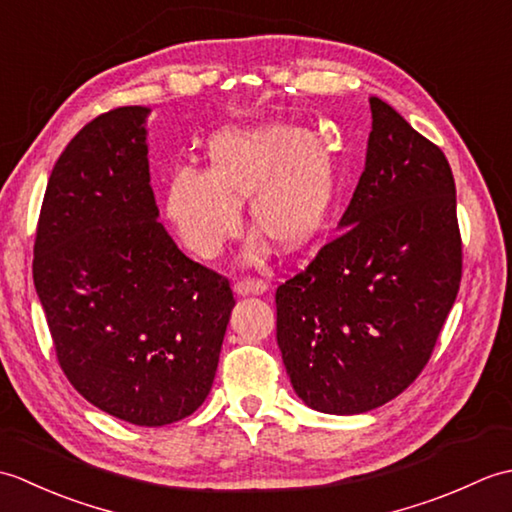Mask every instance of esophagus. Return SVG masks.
Listing matches in <instances>:
<instances>
[{"label":"esophagus","mask_w":512,"mask_h":512,"mask_svg":"<svg viewBox=\"0 0 512 512\" xmlns=\"http://www.w3.org/2000/svg\"><path fill=\"white\" fill-rule=\"evenodd\" d=\"M233 290H235L237 297H248V295H264L268 286L259 279H242V281H237Z\"/></svg>","instance_id":"obj_1"}]
</instances>
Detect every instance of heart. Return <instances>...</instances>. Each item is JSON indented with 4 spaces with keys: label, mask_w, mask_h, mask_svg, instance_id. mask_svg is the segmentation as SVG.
Masks as SVG:
<instances>
[{
    "label": "heart",
    "mask_w": 512,
    "mask_h": 512,
    "mask_svg": "<svg viewBox=\"0 0 512 512\" xmlns=\"http://www.w3.org/2000/svg\"><path fill=\"white\" fill-rule=\"evenodd\" d=\"M209 169L180 167L165 191V213L182 242L202 257H217L250 220L281 253L297 255L317 242L328 222L336 169L330 149L295 125L228 127L206 147ZM264 239L246 248V262H262Z\"/></svg>",
    "instance_id": "obj_1"
}]
</instances>
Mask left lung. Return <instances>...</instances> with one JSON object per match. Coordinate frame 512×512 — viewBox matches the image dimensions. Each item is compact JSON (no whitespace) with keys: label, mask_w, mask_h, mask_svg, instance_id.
Wrapping results in <instances>:
<instances>
[{"label":"left lung","mask_w":512,"mask_h":512,"mask_svg":"<svg viewBox=\"0 0 512 512\" xmlns=\"http://www.w3.org/2000/svg\"><path fill=\"white\" fill-rule=\"evenodd\" d=\"M365 171L314 262L277 288V343L295 394L354 416L402 394L458 297L462 242L442 151L369 96Z\"/></svg>","instance_id":"obj_1"}]
</instances>
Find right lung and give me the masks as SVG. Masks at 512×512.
<instances>
[{"instance_id":"add662e5","label":"right lung","mask_w":512,"mask_h":512,"mask_svg":"<svg viewBox=\"0 0 512 512\" xmlns=\"http://www.w3.org/2000/svg\"><path fill=\"white\" fill-rule=\"evenodd\" d=\"M149 114L118 107L63 149L41 206L32 277L74 389L118 420L165 427L209 396L235 299L158 222Z\"/></svg>"}]
</instances>
